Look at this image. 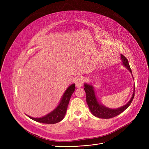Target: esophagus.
<instances>
[{
	"label": "esophagus",
	"mask_w": 149,
	"mask_h": 149,
	"mask_svg": "<svg viewBox=\"0 0 149 149\" xmlns=\"http://www.w3.org/2000/svg\"><path fill=\"white\" fill-rule=\"evenodd\" d=\"M83 83H84V79H83V78H82V77L77 78V79L75 80V86H76V87H77V88H80L81 86H82L83 84Z\"/></svg>",
	"instance_id": "34e87169"
}]
</instances>
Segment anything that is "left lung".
I'll list each match as a JSON object with an SVG mask.
<instances>
[{"instance_id":"8db88e82","label":"left lung","mask_w":149,"mask_h":149,"mask_svg":"<svg viewBox=\"0 0 149 149\" xmlns=\"http://www.w3.org/2000/svg\"><path fill=\"white\" fill-rule=\"evenodd\" d=\"M121 59L123 60V63L126 66L129 70V71L132 73V70L130 69L128 60L123 56V54L121 55ZM84 91L86 93V101L87 104L89 106L91 112L95 116L98 117L100 118H104V119H109L113 118L117 115L121 113L123 111H124L132 103L133 100L135 97V89L134 91L133 95L130 100L129 102L124 106L116 109H112L107 108L104 106L101 105L97 100V98L95 95V92L93 89V87L91 85L88 84H84Z\"/></svg>"}]
</instances>
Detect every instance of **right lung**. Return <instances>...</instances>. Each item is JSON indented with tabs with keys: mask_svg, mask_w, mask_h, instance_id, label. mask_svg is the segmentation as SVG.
I'll use <instances>...</instances> for the list:
<instances>
[{
	"mask_svg": "<svg viewBox=\"0 0 149 149\" xmlns=\"http://www.w3.org/2000/svg\"><path fill=\"white\" fill-rule=\"evenodd\" d=\"M75 89V86L74 84L70 86L65 91L63 95L60 103L57 107L50 113L39 118H33V117L29 116H28L36 121L44 124H55L60 122L64 118L67 111L70 98L71 97Z\"/></svg>",
	"mask_w": 149,
	"mask_h": 149,
	"instance_id": "right-lung-1",
	"label": "right lung"
}]
</instances>
